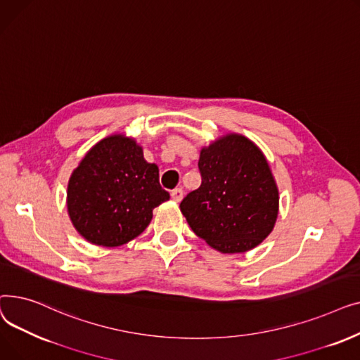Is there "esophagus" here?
Wrapping results in <instances>:
<instances>
[{
  "mask_svg": "<svg viewBox=\"0 0 360 360\" xmlns=\"http://www.w3.org/2000/svg\"><path fill=\"white\" fill-rule=\"evenodd\" d=\"M170 197H172V200L175 202H179L184 198V190H182V188H176V190H174L172 194H170Z\"/></svg>",
  "mask_w": 360,
  "mask_h": 360,
  "instance_id": "1",
  "label": "esophagus"
}]
</instances>
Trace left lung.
Here are the masks:
<instances>
[{
  "label": "left lung",
  "instance_id": "left-lung-1",
  "mask_svg": "<svg viewBox=\"0 0 360 360\" xmlns=\"http://www.w3.org/2000/svg\"><path fill=\"white\" fill-rule=\"evenodd\" d=\"M202 182L179 209L190 228L219 252H247L266 239L278 216V188L261 148L229 132L200 151Z\"/></svg>",
  "mask_w": 360,
  "mask_h": 360
}]
</instances>
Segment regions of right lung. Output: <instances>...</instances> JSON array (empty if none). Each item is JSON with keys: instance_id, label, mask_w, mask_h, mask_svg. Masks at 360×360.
Instances as JSON below:
<instances>
[{"instance_id": "right-lung-1", "label": "right lung", "mask_w": 360, "mask_h": 360, "mask_svg": "<svg viewBox=\"0 0 360 360\" xmlns=\"http://www.w3.org/2000/svg\"><path fill=\"white\" fill-rule=\"evenodd\" d=\"M169 200L159 167L143 156L136 139L112 134L94 144L72 170L67 212L87 242L120 247L144 232L153 209Z\"/></svg>"}]
</instances>
